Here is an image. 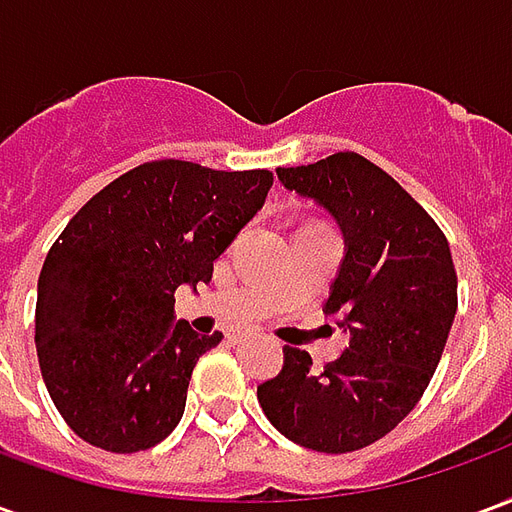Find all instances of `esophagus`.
I'll return each instance as SVG.
<instances>
[{"label":"esophagus","mask_w":512,"mask_h":512,"mask_svg":"<svg viewBox=\"0 0 512 512\" xmlns=\"http://www.w3.org/2000/svg\"><path fill=\"white\" fill-rule=\"evenodd\" d=\"M249 334L252 332H246V329H233V332L227 334V340H230V343H241V340H246Z\"/></svg>","instance_id":"obj_1"}]
</instances>
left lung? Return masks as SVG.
Segmentation results:
<instances>
[{"label": "left lung", "instance_id": "left-lung-1", "mask_svg": "<svg viewBox=\"0 0 512 512\" xmlns=\"http://www.w3.org/2000/svg\"><path fill=\"white\" fill-rule=\"evenodd\" d=\"M288 191L332 216L345 241L323 312L348 348L315 370L285 345L277 378L257 386L268 422L307 450L354 452L417 406L436 373L458 310L450 244L395 178L359 153L279 167Z\"/></svg>", "mask_w": 512, "mask_h": 512}]
</instances>
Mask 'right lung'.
Returning a JSON list of instances; mask_svg holds the SVG:
<instances>
[{
    "mask_svg": "<svg viewBox=\"0 0 512 512\" xmlns=\"http://www.w3.org/2000/svg\"><path fill=\"white\" fill-rule=\"evenodd\" d=\"M271 183L268 169L147 161L68 222L40 271L35 345L51 400L79 439L139 452L175 430L191 370L222 340L175 321V290L211 282L213 260Z\"/></svg>",
    "mask_w": 512,
    "mask_h": 512,
    "instance_id": "right-lung-1",
    "label": "right lung"
}]
</instances>
